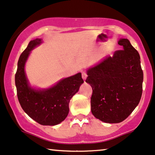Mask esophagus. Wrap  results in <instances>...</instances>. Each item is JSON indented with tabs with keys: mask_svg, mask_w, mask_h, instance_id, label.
<instances>
[{
	"mask_svg": "<svg viewBox=\"0 0 155 155\" xmlns=\"http://www.w3.org/2000/svg\"><path fill=\"white\" fill-rule=\"evenodd\" d=\"M81 76H82V79L84 80H86V77H87V74H86V71H82L81 72Z\"/></svg>",
	"mask_w": 155,
	"mask_h": 155,
	"instance_id": "obj_1",
	"label": "esophagus"
}]
</instances>
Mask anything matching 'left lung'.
Returning <instances> with one entry per match:
<instances>
[{
	"label": "left lung",
	"instance_id": "8db88e82",
	"mask_svg": "<svg viewBox=\"0 0 155 155\" xmlns=\"http://www.w3.org/2000/svg\"><path fill=\"white\" fill-rule=\"evenodd\" d=\"M123 49L87 71L86 80L92 87L91 113L104 123H118L127 118L139 104L143 71L138 51L127 39H120Z\"/></svg>",
	"mask_w": 155,
	"mask_h": 155
}]
</instances>
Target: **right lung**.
Returning a JSON list of instances; mask_svg holds the SVG:
<instances>
[{
	"mask_svg": "<svg viewBox=\"0 0 155 155\" xmlns=\"http://www.w3.org/2000/svg\"><path fill=\"white\" fill-rule=\"evenodd\" d=\"M42 43L41 39L30 41L18 62L15 76L19 103L31 118L42 125H55L64 120L69 111L71 98L84 83L81 74L61 79L47 89H35L30 86L25 72V65L30 51Z\"/></svg>",
	"mask_w": 155,
	"mask_h": 155,
	"instance_id": "1",
	"label": "right lung"
}]
</instances>
